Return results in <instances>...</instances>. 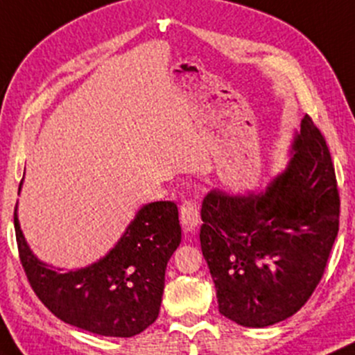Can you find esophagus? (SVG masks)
Instances as JSON below:
<instances>
[{
	"label": "esophagus",
	"mask_w": 355,
	"mask_h": 355,
	"mask_svg": "<svg viewBox=\"0 0 355 355\" xmlns=\"http://www.w3.org/2000/svg\"><path fill=\"white\" fill-rule=\"evenodd\" d=\"M181 225L186 233L196 230L199 225V206L193 199H186L181 206Z\"/></svg>",
	"instance_id": "34e87169"
}]
</instances>
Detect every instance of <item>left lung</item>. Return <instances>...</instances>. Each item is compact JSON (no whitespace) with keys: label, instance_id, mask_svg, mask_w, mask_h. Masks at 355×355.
<instances>
[{"label":"left lung","instance_id":"left-lung-1","mask_svg":"<svg viewBox=\"0 0 355 355\" xmlns=\"http://www.w3.org/2000/svg\"><path fill=\"white\" fill-rule=\"evenodd\" d=\"M292 149L265 193L214 189L202 201L199 240L218 309L243 327H268L298 312L324 277L337 238L336 171L309 115Z\"/></svg>","mask_w":355,"mask_h":355}]
</instances>
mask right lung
<instances>
[{
    "label": "right lung",
    "mask_w": 355,
    "mask_h": 355,
    "mask_svg": "<svg viewBox=\"0 0 355 355\" xmlns=\"http://www.w3.org/2000/svg\"><path fill=\"white\" fill-rule=\"evenodd\" d=\"M15 233L31 288L60 320L105 337L137 336L156 322L167 261L181 243L176 202L146 205L102 260L67 273L31 253L17 208Z\"/></svg>",
    "instance_id": "1"
}]
</instances>
